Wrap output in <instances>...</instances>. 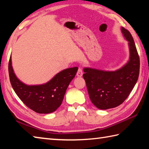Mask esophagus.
Here are the masks:
<instances>
[{
    "label": "esophagus",
    "mask_w": 149,
    "mask_h": 149,
    "mask_svg": "<svg viewBox=\"0 0 149 149\" xmlns=\"http://www.w3.org/2000/svg\"><path fill=\"white\" fill-rule=\"evenodd\" d=\"M83 72L82 68H79L77 70V75L78 77H81L83 75Z\"/></svg>",
    "instance_id": "obj_1"
}]
</instances>
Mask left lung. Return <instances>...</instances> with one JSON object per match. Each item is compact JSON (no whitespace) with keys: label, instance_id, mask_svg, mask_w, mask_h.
I'll return each mask as SVG.
<instances>
[{"label":"left lung","instance_id":"8db88e82","mask_svg":"<svg viewBox=\"0 0 149 149\" xmlns=\"http://www.w3.org/2000/svg\"><path fill=\"white\" fill-rule=\"evenodd\" d=\"M124 36L128 41L130 56L128 63L115 72H106L84 68L85 79L92 103L100 109L117 107L130 94L138 79L139 56L134 38L128 30L121 28Z\"/></svg>","mask_w":149,"mask_h":149}]
</instances>
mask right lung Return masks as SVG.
<instances>
[{
	"label": "right lung",
	"mask_w": 149,
	"mask_h": 149,
	"mask_svg": "<svg viewBox=\"0 0 149 149\" xmlns=\"http://www.w3.org/2000/svg\"><path fill=\"white\" fill-rule=\"evenodd\" d=\"M77 70V67L67 68L44 85L29 86L21 82L15 76L11 56L8 64L10 81L16 94L30 109L44 114L55 111L61 105L68 86Z\"/></svg>",
	"instance_id": "1"
}]
</instances>
